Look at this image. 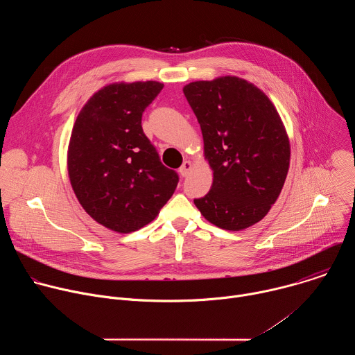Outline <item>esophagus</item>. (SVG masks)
Returning <instances> with one entry per match:
<instances>
[{"mask_svg": "<svg viewBox=\"0 0 355 355\" xmlns=\"http://www.w3.org/2000/svg\"><path fill=\"white\" fill-rule=\"evenodd\" d=\"M191 170H192V163L191 162H184L182 163V166L180 167V174H181V177H187L189 173H191Z\"/></svg>", "mask_w": 355, "mask_h": 355, "instance_id": "esophagus-1", "label": "esophagus"}]
</instances>
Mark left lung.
Wrapping results in <instances>:
<instances>
[{"instance_id":"8db88e82","label":"left lung","mask_w":355,"mask_h":355,"mask_svg":"<svg viewBox=\"0 0 355 355\" xmlns=\"http://www.w3.org/2000/svg\"><path fill=\"white\" fill-rule=\"evenodd\" d=\"M214 171L209 192L193 199L208 222L243 230L260 222L278 199L291 146L270 98L247 80L225 76L184 87Z\"/></svg>"}]
</instances>
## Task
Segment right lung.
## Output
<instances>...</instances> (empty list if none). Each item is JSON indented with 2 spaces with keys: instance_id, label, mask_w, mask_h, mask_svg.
<instances>
[{
  "instance_id": "1",
  "label": "right lung",
  "mask_w": 355,
  "mask_h": 355,
  "mask_svg": "<svg viewBox=\"0 0 355 355\" xmlns=\"http://www.w3.org/2000/svg\"><path fill=\"white\" fill-rule=\"evenodd\" d=\"M163 87L108 84L87 101L73 126L67 151L73 191L95 222L118 233L153 220L178 184L141 129L144 110Z\"/></svg>"
}]
</instances>
